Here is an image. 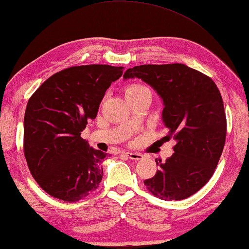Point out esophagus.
Returning a JSON list of instances; mask_svg holds the SVG:
<instances>
[{"label":"esophagus","instance_id":"1","mask_svg":"<svg viewBox=\"0 0 249 249\" xmlns=\"http://www.w3.org/2000/svg\"><path fill=\"white\" fill-rule=\"evenodd\" d=\"M128 158L133 160H141L142 159V155L140 153H133V151H127V153H124Z\"/></svg>","mask_w":249,"mask_h":249}]
</instances>
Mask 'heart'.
I'll use <instances>...</instances> for the list:
<instances>
[{"mask_svg": "<svg viewBox=\"0 0 249 249\" xmlns=\"http://www.w3.org/2000/svg\"><path fill=\"white\" fill-rule=\"evenodd\" d=\"M147 88L141 86V84H130L127 88H126V95L137 93V92H141L142 90H146Z\"/></svg>", "mask_w": 249, "mask_h": 249, "instance_id": "heart-1", "label": "heart"}]
</instances>
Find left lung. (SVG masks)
<instances>
[{
	"mask_svg": "<svg viewBox=\"0 0 249 249\" xmlns=\"http://www.w3.org/2000/svg\"><path fill=\"white\" fill-rule=\"evenodd\" d=\"M124 79L140 78L161 96L162 121L174 138L171 157L156 160L159 169L144 183L161 200H183L213 176L226 138L222 95L208 75L183 64L142 65L126 70Z\"/></svg>",
	"mask_w": 249,
	"mask_h": 249,
	"instance_id": "left-lung-1",
	"label": "left lung"
}]
</instances>
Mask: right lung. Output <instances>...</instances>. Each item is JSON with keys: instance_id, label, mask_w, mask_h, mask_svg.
Here are the masks:
<instances>
[{"instance_id": "right-lung-1", "label": "right lung", "mask_w": 249, "mask_h": 249, "mask_svg": "<svg viewBox=\"0 0 249 249\" xmlns=\"http://www.w3.org/2000/svg\"><path fill=\"white\" fill-rule=\"evenodd\" d=\"M124 67L74 66L49 77L29 98L24 117L28 169L49 196L78 202L95 191L107 154L81 137L88 122Z\"/></svg>"}]
</instances>
